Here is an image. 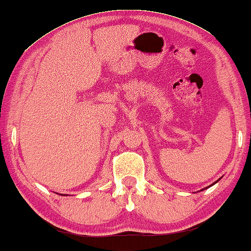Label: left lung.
Returning <instances> with one entry per match:
<instances>
[{
  "label": "left lung",
  "instance_id": "1",
  "mask_svg": "<svg viewBox=\"0 0 251 251\" xmlns=\"http://www.w3.org/2000/svg\"><path fill=\"white\" fill-rule=\"evenodd\" d=\"M219 180H220V178H219ZM219 180H217L216 182H214V183H217V182H218V181H219ZM214 183H213V184H214ZM213 184H211V185H210V187H212V185H213ZM207 188H209V187H207ZM207 188H206V189H207ZM204 189H205V188H204ZM204 189H201V190H204Z\"/></svg>",
  "mask_w": 251,
  "mask_h": 251
}]
</instances>
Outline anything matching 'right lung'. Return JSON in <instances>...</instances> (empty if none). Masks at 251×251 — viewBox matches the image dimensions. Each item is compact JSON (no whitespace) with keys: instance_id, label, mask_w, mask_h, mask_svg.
<instances>
[{"instance_id":"1","label":"right lung","mask_w":251,"mask_h":251,"mask_svg":"<svg viewBox=\"0 0 251 251\" xmlns=\"http://www.w3.org/2000/svg\"><path fill=\"white\" fill-rule=\"evenodd\" d=\"M62 196H63V195H62Z\"/></svg>"}]
</instances>
